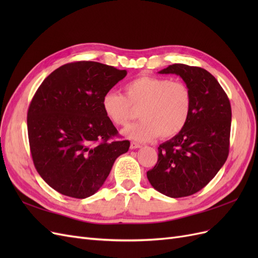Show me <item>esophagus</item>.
Listing matches in <instances>:
<instances>
[{"label": "esophagus", "mask_w": 258, "mask_h": 258, "mask_svg": "<svg viewBox=\"0 0 258 258\" xmlns=\"http://www.w3.org/2000/svg\"><path fill=\"white\" fill-rule=\"evenodd\" d=\"M141 146H142L141 144L138 143V142H135V141H132L130 143V148H131V150H136V148H140Z\"/></svg>", "instance_id": "obj_1"}]
</instances>
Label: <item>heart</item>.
Returning <instances> with one entry per match:
<instances>
[{
	"label": "heart",
	"instance_id": "heart-1",
	"mask_svg": "<svg viewBox=\"0 0 258 258\" xmlns=\"http://www.w3.org/2000/svg\"><path fill=\"white\" fill-rule=\"evenodd\" d=\"M191 105L188 86L159 76H139L124 85V96L108 91L102 98L103 111L117 127L127 126L135 110L142 108L141 120L123 130L124 136L140 142L178 135L188 122Z\"/></svg>",
	"mask_w": 258,
	"mask_h": 258
}]
</instances>
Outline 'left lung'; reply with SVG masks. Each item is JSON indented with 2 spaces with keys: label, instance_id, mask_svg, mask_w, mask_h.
<instances>
[{
  "label": "left lung",
  "instance_id": "1",
  "mask_svg": "<svg viewBox=\"0 0 258 258\" xmlns=\"http://www.w3.org/2000/svg\"><path fill=\"white\" fill-rule=\"evenodd\" d=\"M160 74L179 75L192 96L188 122L178 135L158 147V160L147 171L156 190L171 198L196 194L227 160L231 126L229 99L207 70L175 63Z\"/></svg>",
  "mask_w": 258,
  "mask_h": 258
}]
</instances>
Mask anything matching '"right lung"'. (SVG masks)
<instances>
[{
    "label": "right lung",
    "mask_w": 258,
    "mask_h": 258,
    "mask_svg": "<svg viewBox=\"0 0 258 258\" xmlns=\"http://www.w3.org/2000/svg\"><path fill=\"white\" fill-rule=\"evenodd\" d=\"M126 70L95 61L58 68L43 81L28 110L30 151L36 171L51 188L84 199L103 185L128 140L107 118L102 98Z\"/></svg>",
    "instance_id": "add662e5"
}]
</instances>
